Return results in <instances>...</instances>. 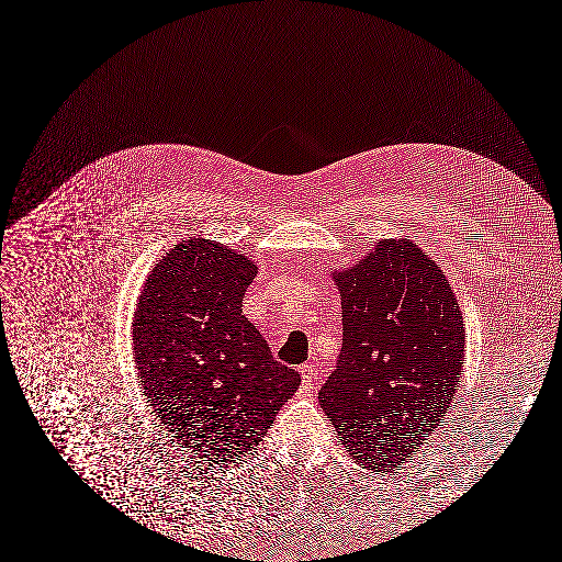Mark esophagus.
I'll return each mask as SVG.
<instances>
[{"mask_svg":"<svg viewBox=\"0 0 562 562\" xmlns=\"http://www.w3.org/2000/svg\"><path fill=\"white\" fill-rule=\"evenodd\" d=\"M301 378H303V386L313 387L322 382V369L307 363L301 368Z\"/></svg>","mask_w":562,"mask_h":562,"instance_id":"1","label":"esophagus"}]
</instances>
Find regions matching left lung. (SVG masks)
<instances>
[{
    "label": "left lung",
    "mask_w": 562,
    "mask_h": 562,
    "mask_svg": "<svg viewBox=\"0 0 562 562\" xmlns=\"http://www.w3.org/2000/svg\"><path fill=\"white\" fill-rule=\"evenodd\" d=\"M342 349L319 405L357 463L396 469L426 445L463 366V313L445 271L408 240H380L334 276Z\"/></svg>",
    "instance_id": "8db88e82"
}]
</instances>
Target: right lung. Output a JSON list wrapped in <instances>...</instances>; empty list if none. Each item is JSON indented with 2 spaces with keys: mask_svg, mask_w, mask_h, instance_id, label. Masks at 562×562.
I'll list each match as a JSON object with an SVG mask.
<instances>
[{
  "mask_svg": "<svg viewBox=\"0 0 562 562\" xmlns=\"http://www.w3.org/2000/svg\"><path fill=\"white\" fill-rule=\"evenodd\" d=\"M257 276L245 255L205 238L176 245L149 273L133 319L140 384L178 442L213 464L259 445L301 384L243 315Z\"/></svg>",
  "mask_w": 562,
  "mask_h": 562,
  "instance_id": "add662e5",
  "label": "right lung"
}]
</instances>
